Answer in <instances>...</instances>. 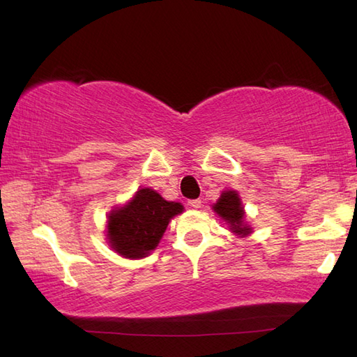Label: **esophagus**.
<instances>
[{
	"label": "esophagus",
	"mask_w": 357,
	"mask_h": 357,
	"mask_svg": "<svg viewBox=\"0 0 357 357\" xmlns=\"http://www.w3.org/2000/svg\"><path fill=\"white\" fill-rule=\"evenodd\" d=\"M188 206L193 208H201L202 202H201V199H192V201H188Z\"/></svg>",
	"instance_id": "1"
}]
</instances>
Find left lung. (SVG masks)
<instances>
[{
	"label": "left lung",
	"instance_id": "8db88e82",
	"mask_svg": "<svg viewBox=\"0 0 357 357\" xmlns=\"http://www.w3.org/2000/svg\"><path fill=\"white\" fill-rule=\"evenodd\" d=\"M211 210L222 219L229 230L239 238H245L253 233V227L245 221L244 204L236 190H224L219 199L211 206Z\"/></svg>",
	"mask_w": 357,
	"mask_h": 357
}]
</instances>
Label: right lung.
<instances>
[{
  "label": "right lung",
  "mask_w": 357,
  "mask_h": 357,
  "mask_svg": "<svg viewBox=\"0 0 357 357\" xmlns=\"http://www.w3.org/2000/svg\"><path fill=\"white\" fill-rule=\"evenodd\" d=\"M184 211L181 202L165 201L150 187H142L124 206L107 215L105 241L126 259H141L158 247L167 225Z\"/></svg>",
  "instance_id": "obj_1"
}]
</instances>
